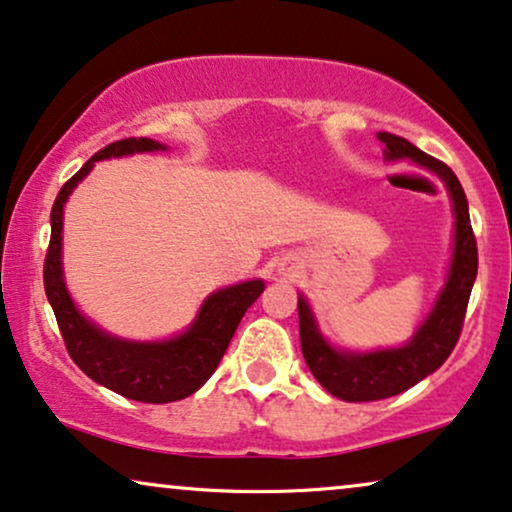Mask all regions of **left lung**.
Instances as JSON below:
<instances>
[{"label": "left lung", "instance_id": "1", "mask_svg": "<svg viewBox=\"0 0 512 512\" xmlns=\"http://www.w3.org/2000/svg\"><path fill=\"white\" fill-rule=\"evenodd\" d=\"M383 155L388 162L409 159L428 169L444 183L454 211V247L447 270V282L426 320L418 324L416 334L400 348H381L369 353L338 350L322 336L317 320L305 296H298V334L305 364L322 388L343 402H374L400 395L428 374H433L451 355L461 336L468 298L477 277V242L470 228L468 199L459 178L440 159L426 155L407 138L381 131Z\"/></svg>", "mask_w": 512, "mask_h": 512}]
</instances>
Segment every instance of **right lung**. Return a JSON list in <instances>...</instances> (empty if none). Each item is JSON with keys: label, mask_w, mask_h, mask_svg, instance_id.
<instances>
[{"label": "right lung", "mask_w": 512, "mask_h": 512, "mask_svg": "<svg viewBox=\"0 0 512 512\" xmlns=\"http://www.w3.org/2000/svg\"><path fill=\"white\" fill-rule=\"evenodd\" d=\"M167 150L152 138H124L98 150L58 192L51 209V242L44 261V291L72 362L91 381L136 402L167 404L183 400L214 374L237 324L263 294V280H249L218 289L204 298L197 317L178 336L164 341H129L112 336L79 313L63 277V209L72 190L89 176L96 162L129 157L136 152Z\"/></svg>", "instance_id": "right-lung-1"}]
</instances>
